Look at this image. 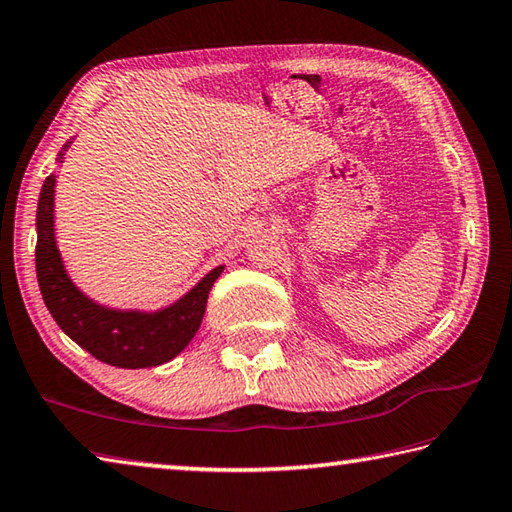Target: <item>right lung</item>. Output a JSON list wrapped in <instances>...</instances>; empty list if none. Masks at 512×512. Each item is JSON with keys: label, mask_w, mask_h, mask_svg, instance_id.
Instances as JSON below:
<instances>
[{"label": "right lung", "mask_w": 512, "mask_h": 512, "mask_svg": "<svg viewBox=\"0 0 512 512\" xmlns=\"http://www.w3.org/2000/svg\"><path fill=\"white\" fill-rule=\"evenodd\" d=\"M58 159H62V152ZM53 186L56 175H49L42 184L35 218V272L51 317L96 360L119 369H146L173 360L200 328L206 299L224 267H215L191 292L159 312H123L98 306L71 283L62 265L53 233Z\"/></svg>", "instance_id": "right-lung-1"}]
</instances>
